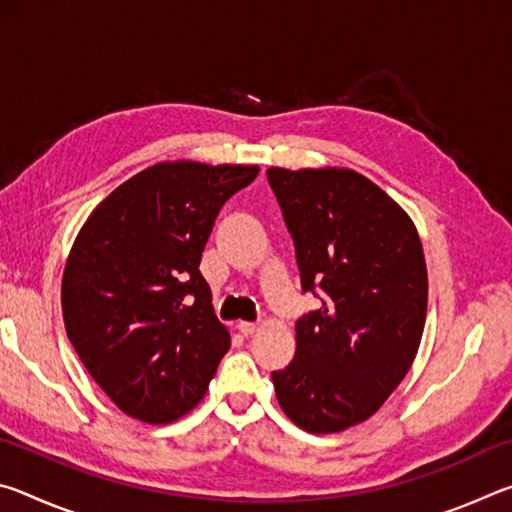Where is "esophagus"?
Returning <instances> with one entry per match:
<instances>
[{
	"label": "esophagus",
	"mask_w": 512,
	"mask_h": 512,
	"mask_svg": "<svg viewBox=\"0 0 512 512\" xmlns=\"http://www.w3.org/2000/svg\"><path fill=\"white\" fill-rule=\"evenodd\" d=\"M237 329H239V332L244 334V336H253V334L257 332V325H255V323H239Z\"/></svg>",
	"instance_id": "1"
}]
</instances>
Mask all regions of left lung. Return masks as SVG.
<instances>
[{"label":"left lung","instance_id":"8db88e82","mask_svg":"<svg viewBox=\"0 0 512 512\" xmlns=\"http://www.w3.org/2000/svg\"><path fill=\"white\" fill-rule=\"evenodd\" d=\"M296 246L302 291L323 305L296 323V357L273 372L282 411L309 433L368 420L409 372L427 318V264L409 219L352 169L266 171Z\"/></svg>","mask_w":512,"mask_h":512}]
</instances>
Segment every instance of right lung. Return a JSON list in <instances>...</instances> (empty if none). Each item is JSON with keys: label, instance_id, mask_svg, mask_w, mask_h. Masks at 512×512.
<instances>
[{"label": "right lung", "instance_id": "obj_1", "mask_svg": "<svg viewBox=\"0 0 512 512\" xmlns=\"http://www.w3.org/2000/svg\"><path fill=\"white\" fill-rule=\"evenodd\" d=\"M257 173L153 164L103 198L74 241L60 291L67 336L92 379L137 420L183 418L230 348L198 264L223 203Z\"/></svg>", "mask_w": 512, "mask_h": 512}]
</instances>
